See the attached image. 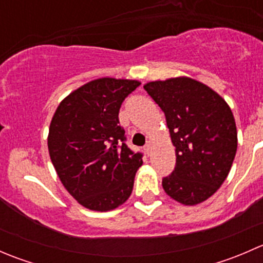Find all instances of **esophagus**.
Returning a JSON list of instances; mask_svg holds the SVG:
<instances>
[{
    "label": "esophagus",
    "mask_w": 263,
    "mask_h": 263,
    "mask_svg": "<svg viewBox=\"0 0 263 263\" xmlns=\"http://www.w3.org/2000/svg\"><path fill=\"white\" fill-rule=\"evenodd\" d=\"M144 150H145V153L147 154V155H148V154H150V151H151V141H147L146 142V145H145V146H144Z\"/></svg>",
    "instance_id": "34e87169"
}]
</instances>
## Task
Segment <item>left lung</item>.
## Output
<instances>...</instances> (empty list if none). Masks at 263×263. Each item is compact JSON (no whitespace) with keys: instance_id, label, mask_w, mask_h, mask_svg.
Masks as SVG:
<instances>
[{"instance_id":"8db88e82","label":"left lung","mask_w":263,"mask_h":263,"mask_svg":"<svg viewBox=\"0 0 263 263\" xmlns=\"http://www.w3.org/2000/svg\"><path fill=\"white\" fill-rule=\"evenodd\" d=\"M165 115L176 166L163 188L183 205H197L227 179L237 153V127L229 105L206 85L190 78L144 86Z\"/></svg>"}]
</instances>
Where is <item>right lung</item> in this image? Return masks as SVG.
Masks as SVG:
<instances>
[{
    "label": "right lung",
    "mask_w": 263,
    "mask_h": 263,
    "mask_svg": "<svg viewBox=\"0 0 263 263\" xmlns=\"http://www.w3.org/2000/svg\"><path fill=\"white\" fill-rule=\"evenodd\" d=\"M140 86L136 80L103 78L62 100L49 126L53 166L70 195L86 209L109 211L131 196L142 154L126 145L118 113Z\"/></svg>",
    "instance_id": "obj_1"
}]
</instances>
